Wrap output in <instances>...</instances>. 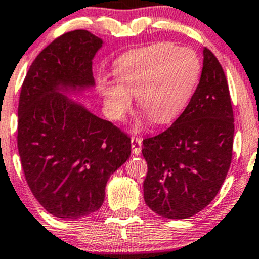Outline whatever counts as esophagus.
<instances>
[{
	"label": "esophagus",
	"instance_id": "1",
	"mask_svg": "<svg viewBox=\"0 0 259 259\" xmlns=\"http://www.w3.org/2000/svg\"><path fill=\"white\" fill-rule=\"evenodd\" d=\"M141 145H143V140L139 138H132V151L134 155H140Z\"/></svg>",
	"mask_w": 259,
	"mask_h": 259
}]
</instances>
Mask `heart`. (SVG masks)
I'll return each instance as SVG.
<instances>
[{"instance_id":"obj_1","label":"heart","mask_w":259,"mask_h":259,"mask_svg":"<svg viewBox=\"0 0 259 259\" xmlns=\"http://www.w3.org/2000/svg\"><path fill=\"white\" fill-rule=\"evenodd\" d=\"M116 81L99 80L108 115L120 121L137 95L138 107L156 124L179 118L201 73L197 54L174 43H157L122 54L114 64Z\"/></svg>"}]
</instances>
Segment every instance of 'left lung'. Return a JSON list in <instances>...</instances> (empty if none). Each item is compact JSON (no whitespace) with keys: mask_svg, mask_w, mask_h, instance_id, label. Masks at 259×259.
I'll use <instances>...</instances> for the list:
<instances>
[{"mask_svg":"<svg viewBox=\"0 0 259 259\" xmlns=\"http://www.w3.org/2000/svg\"><path fill=\"white\" fill-rule=\"evenodd\" d=\"M233 134L227 79L205 47L200 83L189 105L166 132L143 141L149 208L165 219L184 220L209 205L230 168Z\"/></svg>","mask_w":259,"mask_h":259,"instance_id":"obj_1","label":"left lung"}]
</instances>
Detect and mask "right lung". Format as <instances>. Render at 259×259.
Here are the masks:
<instances>
[{
  "instance_id": "obj_1",
  "label": "right lung",
  "mask_w": 259,
  "mask_h": 259,
  "mask_svg": "<svg viewBox=\"0 0 259 259\" xmlns=\"http://www.w3.org/2000/svg\"><path fill=\"white\" fill-rule=\"evenodd\" d=\"M104 45L84 29L68 32L29 67L18 103V152L38 202L62 220L102 207L109 178L129 159L130 138L75 98L95 88L93 59Z\"/></svg>"
}]
</instances>
